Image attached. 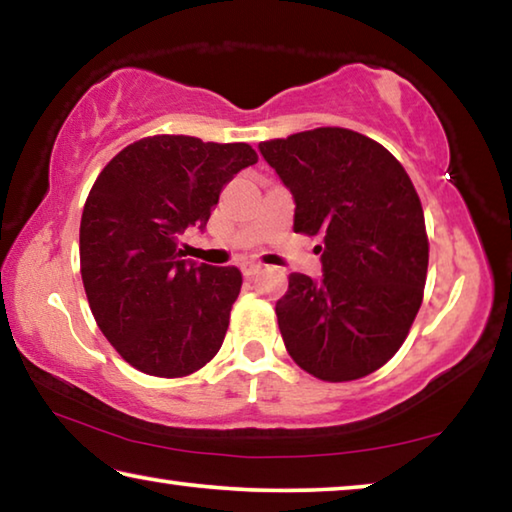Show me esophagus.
Wrapping results in <instances>:
<instances>
[{
  "mask_svg": "<svg viewBox=\"0 0 512 512\" xmlns=\"http://www.w3.org/2000/svg\"><path fill=\"white\" fill-rule=\"evenodd\" d=\"M259 271H262V264H257V262H244V264H241V273H244L246 277H253Z\"/></svg>",
  "mask_w": 512,
  "mask_h": 512,
  "instance_id": "esophagus-1",
  "label": "esophagus"
}]
</instances>
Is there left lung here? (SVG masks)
<instances>
[{
    "label": "left lung",
    "mask_w": 512,
    "mask_h": 512,
    "mask_svg": "<svg viewBox=\"0 0 512 512\" xmlns=\"http://www.w3.org/2000/svg\"><path fill=\"white\" fill-rule=\"evenodd\" d=\"M296 201L293 230L323 235V275L291 273L275 314L291 359L323 381L366 377L400 350L422 305L429 241L409 173L348 128L259 144Z\"/></svg>",
    "instance_id": "left-lung-1"
}]
</instances>
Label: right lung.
<instances>
[{"mask_svg":"<svg viewBox=\"0 0 512 512\" xmlns=\"http://www.w3.org/2000/svg\"><path fill=\"white\" fill-rule=\"evenodd\" d=\"M257 162L248 144L153 135L99 173L81 216V277L92 316L124 361L155 377L203 368L225 339L241 291L235 266L183 259L221 189Z\"/></svg>","mask_w":512,"mask_h":512,"instance_id":"add662e5","label":"right lung"}]
</instances>
